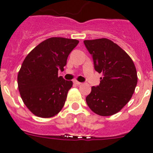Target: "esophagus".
<instances>
[{"label":"esophagus","mask_w":153,"mask_h":153,"mask_svg":"<svg viewBox=\"0 0 153 153\" xmlns=\"http://www.w3.org/2000/svg\"><path fill=\"white\" fill-rule=\"evenodd\" d=\"M74 84H76V86H79V85L82 84V83H80V82H78V81H76V80L74 81Z\"/></svg>","instance_id":"obj_1"}]
</instances>
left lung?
Masks as SVG:
<instances>
[{"mask_svg": "<svg viewBox=\"0 0 153 153\" xmlns=\"http://www.w3.org/2000/svg\"><path fill=\"white\" fill-rule=\"evenodd\" d=\"M93 56L96 71L102 74L100 83L92 86L86 103L97 114L108 117L120 111L130 100L137 84L134 63L123 50L106 38L83 41Z\"/></svg>", "mask_w": 153, "mask_h": 153, "instance_id": "1", "label": "left lung"}]
</instances>
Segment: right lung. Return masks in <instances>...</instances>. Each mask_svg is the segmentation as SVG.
Listing matches in <instances>:
<instances>
[{
	"instance_id": "add662e5",
	"label": "right lung",
	"mask_w": 153,
	"mask_h": 153,
	"mask_svg": "<svg viewBox=\"0 0 153 153\" xmlns=\"http://www.w3.org/2000/svg\"><path fill=\"white\" fill-rule=\"evenodd\" d=\"M78 43L74 39L51 37L24 59L17 76L18 90L23 102L36 117H54L64 106L73 82L58 76V70H63Z\"/></svg>"
}]
</instances>
